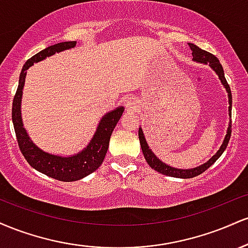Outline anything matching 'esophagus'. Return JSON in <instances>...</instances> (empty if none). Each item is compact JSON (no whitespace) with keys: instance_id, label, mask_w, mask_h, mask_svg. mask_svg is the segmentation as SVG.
Wrapping results in <instances>:
<instances>
[{"instance_id":"obj_1","label":"esophagus","mask_w":248,"mask_h":248,"mask_svg":"<svg viewBox=\"0 0 248 248\" xmlns=\"http://www.w3.org/2000/svg\"><path fill=\"white\" fill-rule=\"evenodd\" d=\"M124 105H126L128 110H134L136 108V101L134 100L133 98L127 99V100L124 101Z\"/></svg>"}]
</instances>
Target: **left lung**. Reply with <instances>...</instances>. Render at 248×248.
I'll return each instance as SVG.
<instances>
[{
  "label": "left lung",
  "mask_w": 248,
  "mask_h": 248,
  "mask_svg": "<svg viewBox=\"0 0 248 248\" xmlns=\"http://www.w3.org/2000/svg\"><path fill=\"white\" fill-rule=\"evenodd\" d=\"M190 49L192 51V61L196 62H199V64H209V66L215 71L216 75L218 76L219 80H220L221 84L225 90L227 92V96H229V115H230V122H229V127H227L226 130V135H225L223 143H221L220 148L215 155L210 158L209 161L205 162V163L201 164V166L196 167V168H191V169H179V168H173L170 167L169 164L164 163L162 162L155 154L153 153V150L150 149L149 146H148L146 138H144V134L142 128H139V139H140V144H141V149L142 153H143L144 158H146L147 163L149 164L150 168H153L154 170H156L157 172L162 173V175H167V176H171V177H176V178H192L196 177V176L201 175L202 172L205 171L206 169H209L210 167L215 163L216 161L218 160L219 157L221 156V154L224 153V150L226 149L227 144H229L230 138H231V110H232V94H231V88H230L229 84H227L226 79H225V75H224V70L221 64L219 62V59L216 56H213L212 53L207 52V51H204L202 49H199L197 45L191 44L189 43Z\"/></svg>",
  "instance_id": "obj_1"
}]
</instances>
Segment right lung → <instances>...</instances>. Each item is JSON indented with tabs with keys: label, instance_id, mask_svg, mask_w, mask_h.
<instances>
[{
	"label": "right lung",
	"instance_id": "right-lung-1",
	"mask_svg": "<svg viewBox=\"0 0 248 248\" xmlns=\"http://www.w3.org/2000/svg\"><path fill=\"white\" fill-rule=\"evenodd\" d=\"M76 45L77 42L58 43V44L51 45L31 57L23 65V69L21 71L18 87H17L15 98L13 101V124L19 149L23 154L25 160L37 171L62 182L79 181L95 171L101 166L105 160V156H106L110 135L124 110V107L119 106L115 109L106 113L99 121L94 135L91 139L90 143L80 152L73 154V155L62 156L44 152L31 140L27 129L24 128L21 108L27 71L32 66L33 62L44 61L46 57H51L55 53L62 52V51L70 50Z\"/></svg>",
	"mask_w": 248,
	"mask_h": 248
}]
</instances>
